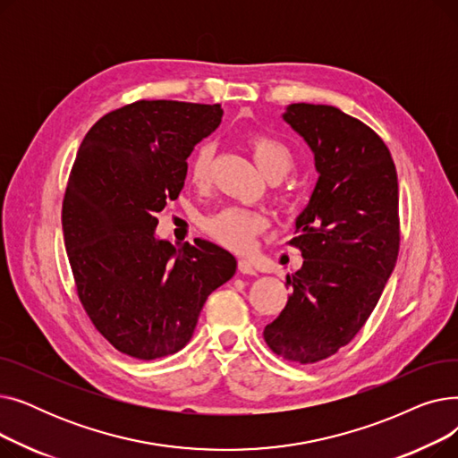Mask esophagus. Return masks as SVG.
I'll use <instances>...</instances> for the list:
<instances>
[{
	"label": "esophagus",
	"mask_w": 458,
	"mask_h": 458,
	"mask_svg": "<svg viewBox=\"0 0 458 458\" xmlns=\"http://www.w3.org/2000/svg\"><path fill=\"white\" fill-rule=\"evenodd\" d=\"M237 269H239V273H243V275H256V269H254V266H252L249 259H239L237 261Z\"/></svg>",
	"instance_id": "34e87169"
}]
</instances>
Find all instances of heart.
Instances as JSON below:
<instances>
[{"label":"heart","instance_id":"obj_1","mask_svg":"<svg viewBox=\"0 0 458 458\" xmlns=\"http://www.w3.org/2000/svg\"><path fill=\"white\" fill-rule=\"evenodd\" d=\"M247 148L250 150L259 171L266 176H284L293 165L292 150L285 147L278 137L269 133H249L245 137ZM213 148L204 144L197 148L187 161V180L192 187L206 189L211 182ZM202 230L215 239L216 243L235 250L245 252L252 247L254 239L267 228V216L261 211L226 206L216 209L202 219Z\"/></svg>","mask_w":458,"mask_h":458}]
</instances>
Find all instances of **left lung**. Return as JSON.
Here are the masks:
<instances>
[{"label": "left lung", "instance_id": "8db88e82", "mask_svg": "<svg viewBox=\"0 0 458 458\" xmlns=\"http://www.w3.org/2000/svg\"><path fill=\"white\" fill-rule=\"evenodd\" d=\"M284 118L314 150L319 180L287 242L302 267L285 276L292 297L263 338L308 366L351 344L375 310L399 256V187L388 147L362 120L314 104Z\"/></svg>", "mask_w": 458, "mask_h": 458}]
</instances>
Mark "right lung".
I'll return each instance as SVG.
<instances>
[{"instance_id":"add662e5","label":"right lung","mask_w":458,"mask_h":458,"mask_svg":"<svg viewBox=\"0 0 458 458\" xmlns=\"http://www.w3.org/2000/svg\"><path fill=\"white\" fill-rule=\"evenodd\" d=\"M221 116L219 104L137 100L104 114L72 165L61 219L76 293L94 328L131 358L183 349L208 295L235 273L219 245L176 249L156 233L187 157Z\"/></svg>"}]
</instances>
